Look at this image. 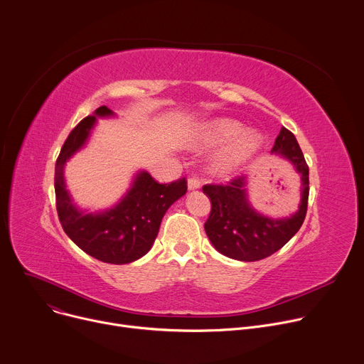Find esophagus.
Listing matches in <instances>:
<instances>
[{
    "label": "esophagus",
    "mask_w": 364,
    "mask_h": 364,
    "mask_svg": "<svg viewBox=\"0 0 364 364\" xmlns=\"http://www.w3.org/2000/svg\"><path fill=\"white\" fill-rule=\"evenodd\" d=\"M187 188L188 190H197L200 188V180L197 177H190L188 181H187Z\"/></svg>",
    "instance_id": "obj_1"
}]
</instances>
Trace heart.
<instances>
[{"mask_svg":"<svg viewBox=\"0 0 364 364\" xmlns=\"http://www.w3.org/2000/svg\"><path fill=\"white\" fill-rule=\"evenodd\" d=\"M193 145L200 149L225 146L213 158L212 171L219 177L234 176L251 161L262 146V136L234 119L219 117L205 122L193 136Z\"/></svg>","mask_w":364,"mask_h":364,"instance_id":"b5f03b06","label":"heart"}]
</instances>
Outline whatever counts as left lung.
<instances>
[{
    "label": "left lung",
    "mask_w": 364,
    "mask_h": 364,
    "mask_svg": "<svg viewBox=\"0 0 364 364\" xmlns=\"http://www.w3.org/2000/svg\"><path fill=\"white\" fill-rule=\"evenodd\" d=\"M272 154L287 159L301 176V203L287 218H269L257 212L248 200V177H237L229 184H206L203 193L212 209L205 223L212 245L223 255L240 261H258L270 257L287 244L301 229L308 209L309 168L294 135L282 127Z\"/></svg>",
    "instance_id": "8db88e82"
}]
</instances>
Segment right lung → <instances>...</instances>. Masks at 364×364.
<instances>
[{
	"label": "right lung",
	"mask_w": 364,
	"mask_h": 364,
	"mask_svg": "<svg viewBox=\"0 0 364 364\" xmlns=\"http://www.w3.org/2000/svg\"><path fill=\"white\" fill-rule=\"evenodd\" d=\"M113 116L109 107H98L92 116L82 119L65 141L55 167L56 210L65 234L84 252L103 262L127 264L152 248L165 212L186 194L187 181L180 178L159 184L149 173L139 171L113 208L94 213L78 209L65 184V164L85 146L97 117Z\"/></svg>",
	"instance_id": "right-lung-1"
}]
</instances>
